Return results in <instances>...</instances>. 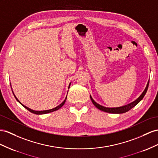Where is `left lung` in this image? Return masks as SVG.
Instances as JSON below:
<instances>
[{
    "instance_id": "1",
    "label": "left lung",
    "mask_w": 158,
    "mask_h": 158,
    "mask_svg": "<svg viewBox=\"0 0 158 158\" xmlns=\"http://www.w3.org/2000/svg\"><path fill=\"white\" fill-rule=\"evenodd\" d=\"M149 80L148 81V84H147V86L145 87V90L143 91V92L141 94V95L138 98H137L135 101L134 102H133L130 103H129L126 106H124L122 107H112V108H110V107H103L102 106H101V105L98 104V103H96L95 101L93 99V98H91V96L90 95V98L92 101V103H94V106L99 109V110L101 111H103L105 112H107V113H110V114H123V113L127 112L128 111H129L132 109L133 107H134L143 98V97L145 96V94H146V92L148 91V85H149Z\"/></svg>"
}]
</instances>
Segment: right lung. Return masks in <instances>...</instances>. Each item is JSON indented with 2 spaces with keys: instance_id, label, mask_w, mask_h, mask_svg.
Instances as JSON below:
<instances>
[{
  "instance_id": "right-lung-1",
  "label": "right lung",
  "mask_w": 158,
  "mask_h": 158,
  "mask_svg": "<svg viewBox=\"0 0 158 158\" xmlns=\"http://www.w3.org/2000/svg\"><path fill=\"white\" fill-rule=\"evenodd\" d=\"M70 85H71V83L69 84V86H70ZM11 86V85H10ZM12 88V87H11ZM13 95H14V94H13ZM14 96H15V99L17 100V102H19V103H21L22 106L25 107V108H26L27 110H29L30 112H31V113H33V114H37V115H40V114H48V113H51V112H52V111H56V110H58L59 109H60V107H61L64 104V103H65V101H66V99H67V98H65V99H64V101H63V103H60L59 106H58L57 107H55V108H53V109H51V110H44V111H35V110H31V109H29V107H26V106H24V105H23L21 102H19V101L18 100V99L16 98V96L14 95Z\"/></svg>"
}]
</instances>
